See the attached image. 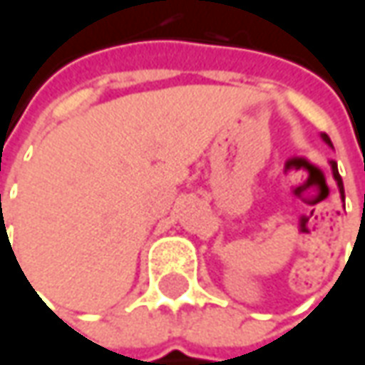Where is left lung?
Returning a JSON list of instances; mask_svg holds the SVG:
<instances>
[{"label":"left lung","instance_id":"obj_1","mask_svg":"<svg viewBox=\"0 0 365 365\" xmlns=\"http://www.w3.org/2000/svg\"><path fill=\"white\" fill-rule=\"evenodd\" d=\"M322 140H324L327 144H331V146H332L331 138H329L327 134H322ZM331 167H332V175H334V180H336V185H339V192H341V196H343V200H345V190H343V180H341V175H339V169H336V163L331 161Z\"/></svg>","mask_w":365,"mask_h":365}]
</instances>
